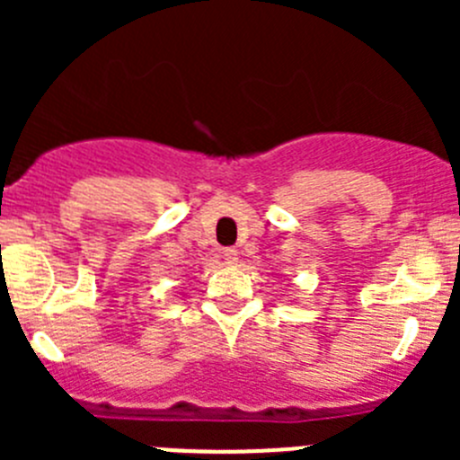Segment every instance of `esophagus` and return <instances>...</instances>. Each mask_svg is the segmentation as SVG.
Segmentation results:
<instances>
[{
  "instance_id": "34e87169",
  "label": "esophagus",
  "mask_w": 460,
  "mask_h": 460,
  "mask_svg": "<svg viewBox=\"0 0 460 460\" xmlns=\"http://www.w3.org/2000/svg\"><path fill=\"white\" fill-rule=\"evenodd\" d=\"M222 256H225V260H226V262H229V264H235V262H238L240 253H238V249L229 247V249H225V252H222Z\"/></svg>"
}]
</instances>
